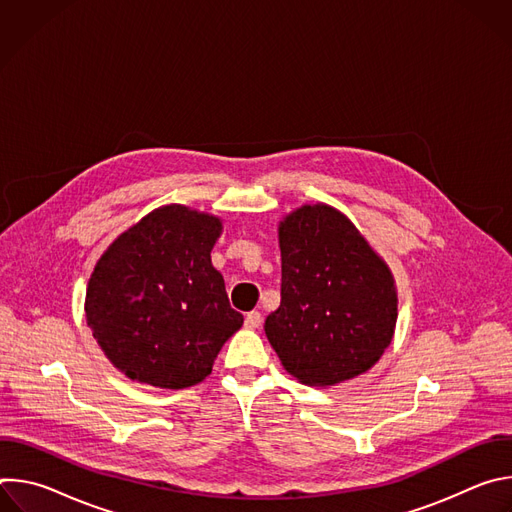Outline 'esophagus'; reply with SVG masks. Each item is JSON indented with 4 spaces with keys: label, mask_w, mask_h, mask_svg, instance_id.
Masks as SVG:
<instances>
[{
    "label": "esophagus",
    "mask_w": 512,
    "mask_h": 512,
    "mask_svg": "<svg viewBox=\"0 0 512 512\" xmlns=\"http://www.w3.org/2000/svg\"><path fill=\"white\" fill-rule=\"evenodd\" d=\"M261 314L259 312H249L247 316H245V326L249 328V330H255V328H259L261 326Z\"/></svg>",
    "instance_id": "34e87169"
}]
</instances>
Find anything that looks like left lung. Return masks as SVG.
Masks as SVG:
<instances>
[{
  "label": "left lung",
  "instance_id": "8db88e82",
  "mask_svg": "<svg viewBox=\"0 0 512 512\" xmlns=\"http://www.w3.org/2000/svg\"><path fill=\"white\" fill-rule=\"evenodd\" d=\"M281 304L265 334L283 369L308 387H334L373 369L397 326L387 261L338 208L316 202L279 227Z\"/></svg>",
  "mask_w": 512,
  "mask_h": 512
}]
</instances>
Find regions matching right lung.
<instances>
[{"instance_id":"add662e5","label":"right lung","mask_w":512,"mask_h":512,"mask_svg":"<svg viewBox=\"0 0 512 512\" xmlns=\"http://www.w3.org/2000/svg\"><path fill=\"white\" fill-rule=\"evenodd\" d=\"M221 235V216L166 204L121 233L97 261L85 318L127 379L172 391L198 385L243 326L210 261Z\"/></svg>"}]
</instances>
